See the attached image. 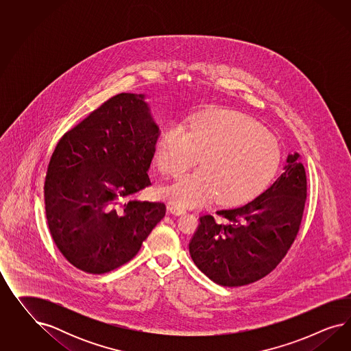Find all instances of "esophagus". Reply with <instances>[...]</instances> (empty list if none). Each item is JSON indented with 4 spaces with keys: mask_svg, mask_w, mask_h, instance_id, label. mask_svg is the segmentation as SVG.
Segmentation results:
<instances>
[{
    "mask_svg": "<svg viewBox=\"0 0 351 351\" xmlns=\"http://www.w3.org/2000/svg\"><path fill=\"white\" fill-rule=\"evenodd\" d=\"M167 211H169L171 215H176V216H179V215H182V213H185L184 208H181L179 206H175V204L167 206Z\"/></svg>",
    "mask_w": 351,
    "mask_h": 351,
    "instance_id": "esophagus-1",
    "label": "esophagus"
}]
</instances>
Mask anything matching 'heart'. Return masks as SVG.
Masks as SVG:
<instances>
[{
	"label": "heart",
	"mask_w": 351,
	"mask_h": 351,
	"mask_svg": "<svg viewBox=\"0 0 351 351\" xmlns=\"http://www.w3.org/2000/svg\"><path fill=\"white\" fill-rule=\"evenodd\" d=\"M202 156L201 169L182 173L162 188V195L179 207H193L217 197L223 204L243 202L273 176L278 163L276 141L251 119L211 112L184 128L160 135L154 160L165 175H176Z\"/></svg>",
	"instance_id": "heart-1"
}]
</instances>
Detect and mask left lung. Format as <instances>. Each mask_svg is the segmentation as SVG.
<instances>
[{
  "label": "left lung",
  "instance_id": "left-lung-1",
  "mask_svg": "<svg viewBox=\"0 0 351 351\" xmlns=\"http://www.w3.org/2000/svg\"><path fill=\"white\" fill-rule=\"evenodd\" d=\"M282 175L254 201L201 217L189 243L194 264L223 287L267 276L293 243L306 201V172L298 152Z\"/></svg>",
  "mask_w": 351,
  "mask_h": 351
}]
</instances>
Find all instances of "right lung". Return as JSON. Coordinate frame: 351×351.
Returning <instances> with one entry per match:
<instances>
[{
	"instance_id": "1",
	"label": "right lung",
	"mask_w": 351,
	"mask_h": 351,
	"mask_svg": "<svg viewBox=\"0 0 351 351\" xmlns=\"http://www.w3.org/2000/svg\"><path fill=\"white\" fill-rule=\"evenodd\" d=\"M160 134L147 96L122 93L58 143L45 210L55 245L77 269L104 274L126 264L165 217L163 203L135 198L150 185Z\"/></svg>"
}]
</instances>
